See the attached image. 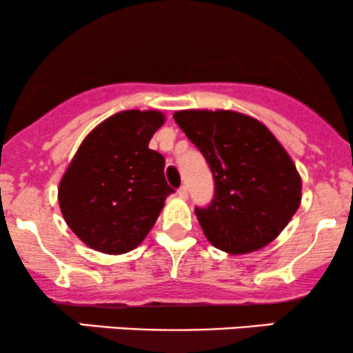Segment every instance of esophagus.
Masks as SVG:
<instances>
[{
    "instance_id": "34e87169",
    "label": "esophagus",
    "mask_w": 353,
    "mask_h": 353,
    "mask_svg": "<svg viewBox=\"0 0 353 353\" xmlns=\"http://www.w3.org/2000/svg\"><path fill=\"white\" fill-rule=\"evenodd\" d=\"M177 196H179L181 199H188V196H189L188 188H185V185H181V188L177 189Z\"/></svg>"
}]
</instances>
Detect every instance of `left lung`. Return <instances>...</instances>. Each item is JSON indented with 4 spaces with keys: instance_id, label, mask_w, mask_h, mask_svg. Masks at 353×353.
<instances>
[{
    "instance_id": "obj_1",
    "label": "left lung",
    "mask_w": 353,
    "mask_h": 353,
    "mask_svg": "<svg viewBox=\"0 0 353 353\" xmlns=\"http://www.w3.org/2000/svg\"><path fill=\"white\" fill-rule=\"evenodd\" d=\"M174 121L205 157L214 197L196 216L205 237L229 254L272 242L301 204L302 181L264 124L234 111H179Z\"/></svg>"
}]
</instances>
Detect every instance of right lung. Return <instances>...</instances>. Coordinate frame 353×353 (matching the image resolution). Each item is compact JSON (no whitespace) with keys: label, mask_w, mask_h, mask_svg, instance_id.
<instances>
[{"label":"right lung","mask_w":353,"mask_h":353,"mask_svg":"<svg viewBox=\"0 0 353 353\" xmlns=\"http://www.w3.org/2000/svg\"><path fill=\"white\" fill-rule=\"evenodd\" d=\"M163 123L157 111L117 112L79 145L58 197L68 225L91 249H136L174 192L165 182L163 154L149 149Z\"/></svg>","instance_id":"right-lung-1"}]
</instances>
